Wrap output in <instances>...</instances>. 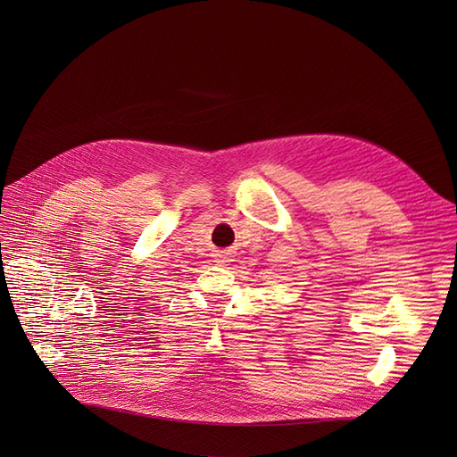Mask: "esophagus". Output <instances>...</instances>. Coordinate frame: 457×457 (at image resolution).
<instances>
[{
  "mask_svg": "<svg viewBox=\"0 0 457 457\" xmlns=\"http://www.w3.org/2000/svg\"><path fill=\"white\" fill-rule=\"evenodd\" d=\"M214 259L219 265H228V262L231 261V252L229 250H219L214 253Z\"/></svg>",
  "mask_w": 457,
  "mask_h": 457,
  "instance_id": "obj_1",
  "label": "esophagus"
}]
</instances>
